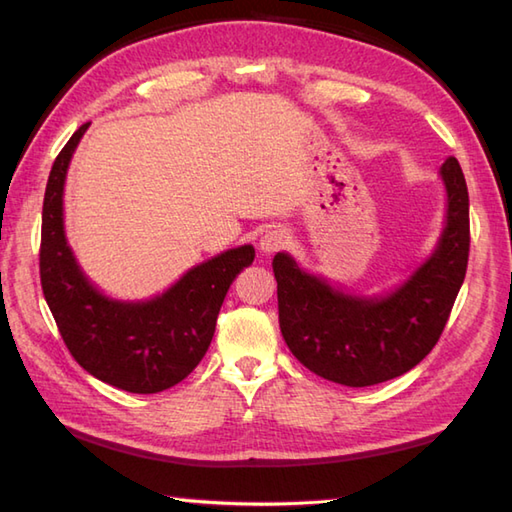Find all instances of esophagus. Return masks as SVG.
<instances>
[{
    "instance_id": "obj_1",
    "label": "esophagus",
    "mask_w": 512,
    "mask_h": 512,
    "mask_svg": "<svg viewBox=\"0 0 512 512\" xmlns=\"http://www.w3.org/2000/svg\"><path fill=\"white\" fill-rule=\"evenodd\" d=\"M288 242H290V233L286 231V228L277 226V228H270V231H266L262 235V239H259V250L270 255V253H277V250L288 246Z\"/></svg>"
}]
</instances>
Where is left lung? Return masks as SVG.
<instances>
[{"mask_svg":"<svg viewBox=\"0 0 512 512\" xmlns=\"http://www.w3.org/2000/svg\"><path fill=\"white\" fill-rule=\"evenodd\" d=\"M440 178L447 213L436 246L405 281L383 295H354L277 253L279 328L310 372L347 387L402 376L427 356L447 325L469 264V191L453 156Z\"/></svg>","mask_w":512,"mask_h":512,"instance_id":"8db88e82","label":"left lung"}]
</instances>
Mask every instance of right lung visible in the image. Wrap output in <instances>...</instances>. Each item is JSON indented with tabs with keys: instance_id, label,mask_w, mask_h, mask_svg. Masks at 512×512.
Wrapping results in <instances>:
<instances>
[{
	"instance_id": "obj_1",
	"label": "right lung",
	"mask_w": 512,
	"mask_h": 512,
	"mask_svg": "<svg viewBox=\"0 0 512 512\" xmlns=\"http://www.w3.org/2000/svg\"><path fill=\"white\" fill-rule=\"evenodd\" d=\"M90 123L61 149L50 171L41 213V288L74 361L103 383L158 394L187 378L206 354L228 288L253 264L250 244L228 248L189 268L165 292L123 301L96 288L65 237L63 189L70 160Z\"/></svg>"
}]
</instances>
